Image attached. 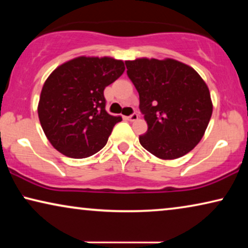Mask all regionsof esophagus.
<instances>
[{
  "instance_id": "esophagus-1",
  "label": "esophagus",
  "mask_w": 248,
  "mask_h": 248,
  "mask_svg": "<svg viewBox=\"0 0 248 248\" xmlns=\"http://www.w3.org/2000/svg\"><path fill=\"white\" fill-rule=\"evenodd\" d=\"M138 118H139V115H138L137 113H134V114L130 115V116L127 117V120H128V121H131V122H134V121H137Z\"/></svg>"
}]
</instances>
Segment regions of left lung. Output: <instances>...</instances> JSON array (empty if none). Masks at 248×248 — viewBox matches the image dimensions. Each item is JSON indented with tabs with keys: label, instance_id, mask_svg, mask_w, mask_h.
<instances>
[{
	"label": "left lung",
	"instance_id": "obj_1",
	"mask_svg": "<svg viewBox=\"0 0 248 248\" xmlns=\"http://www.w3.org/2000/svg\"><path fill=\"white\" fill-rule=\"evenodd\" d=\"M140 97L148 131L142 147L170 160L188 154L201 141L212 115L209 88L193 67L172 59L125 61Z\"/></svg>",
	"mask_w": 248,
	"mask_h": 248
}]
</instances>
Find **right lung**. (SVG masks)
I'll list each match as a JSON object with an SVG mask.
<instances>
[{"label":"right lung","instance_id":"1","mask_svg":"<svg viewBox=\"0 0 248 248\" xmlns=\"http://www.w3.org/2000/svg\"><path fill=\"white\" fill-rule=\"evenodd\" d=\"M125 70L113 57L80 56L56 67L44 83L38 117L54 148L70 158L90 157L122 121L106 111L104 90Z\"/></svg>","mask_w":248,"mask_h":248}]
</instances>
